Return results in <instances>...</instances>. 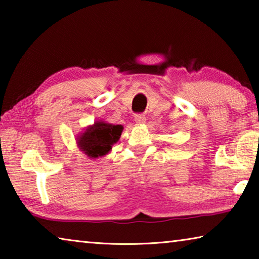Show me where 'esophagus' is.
Returning <instances> with one entry per match:
<instances>
[{"label": "esophagus", "mask_w": 259, "mask_h": 259, "mask_svg": "<svg viewBox=\"0 0 259 259\" xmlns=\"http://www.w3.org/2000/svg\"><path fill=\"white\" fill-rule=\"evenodd\" d=\"M135 122L138 124H143L146 122V116L144 114H136L135 115Z\"/></svg>", "instance_id": "obj_1"}]
</instances>
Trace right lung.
Segmentation results:
<instances>
[{
  "label": "right lung",
  "mask_w": 259,
  "mask_h": 259,
  "mask_svg": "<svg viewBox=\"0 0 259 259\" xmlns=\"http://www.w3.org/2000/svg\"><path fill=\"white\" fill-rule=\"evenodd\" d=\"M123 126L111 124L104 121H96L77 136V146L88 157L97 159L106 155L112 146L120 139Z\"/></svg>",
  "instance_id": "1"
}]
</instances>
